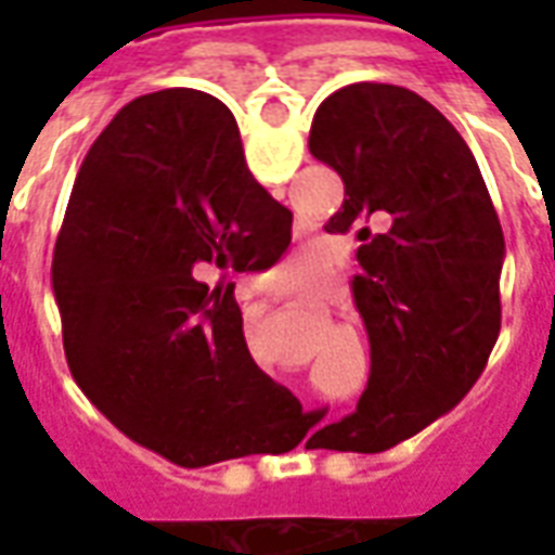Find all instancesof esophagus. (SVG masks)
Here are the masks:
<instances>
[{"label": "esophagus", "mask_w": 555, "mask_h": 555, "mask_svg": "<svg viewBox=\"0 0 555 555\" xmlns=\"http://www.w3.org/2000/svg\"><path fill=\"white\" fill-rule=\"evenodd\" d=\"M253 291H255V294H258V291H261V288H258V285H255V288H253Z\"/></svg>", "instance_id": "esophagus-1"}]
</instances>
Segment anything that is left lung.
<instances>
[{
    "mask_svg": "<svg viewBox=\"0 0 555 555\" xmlns=\"http://www.w3.org/2000/svg\"><path fill=\"white\" fill-rule=\"evenodd\" d=\"M309 151L345 181L326 231L357 229L353 302L372 345L357 410L326 449L384 452L454 408L500 336L505 241L473 151L416 91L353 82L314 113ZM377 216L390 229L372 235Z\"/></svg>",
    "mask_w": 555,
    "mask_h": 555,
    "instance_id": "1",
    "label": "left lung"
}]
</instances>
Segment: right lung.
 <instances>
[{"label": "right lung", "instance_id": "1", "mask_svg": "<svg viewBox=\"0 0 555 555\" xmlns=\"http://www.w3.org/2000/svg\"><path fill=\"white\" fill-rule=\"evenodd\" d=\"M291 210L246 169L229 106L205 91L130 101L79 166L53 253L77 386L130 440L181 466L273 452L300 401L249 357L234 285L267 270Z\"/></svg>", "mask_w": 555, "mask_h": 555}]
</instances>
